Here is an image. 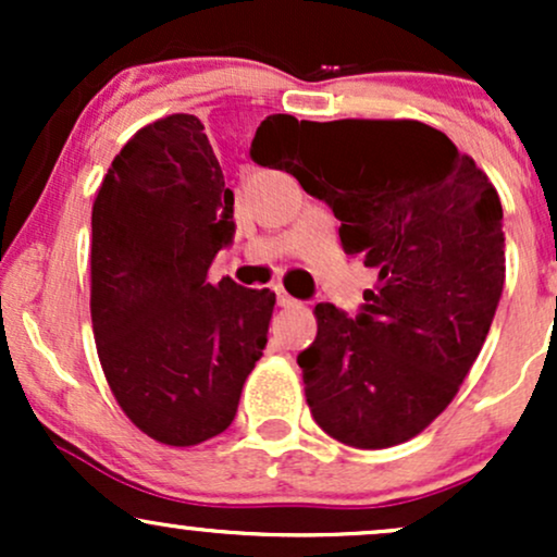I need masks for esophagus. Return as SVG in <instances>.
<instances>
[{
    "instance_id": "1",
    "label": "esophagus",
    "mask_w": 557,
    "mask_h": 557,
    "mask_svg": "<svg viewBox=\"0 0 557 557\" xmlns=\"http://www.w3.org/2000/svg\"><path fill=\"white\" fill-rule=\"evenodd\" d=\"M274 290H277V304L283 306V309H293V306H298V300L287 296V293L283 290V287H274Z\"/></svg>"
}]
</instances>
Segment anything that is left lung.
<instances>
[{"mask_svg": "<svg viewBox=\"0 0 557 557\" xmlns=\"http://www.w3.org/2000/svg\"><path fill=\"white\" fill-rule=\"evenodd\" d=\"M251 157L330 203L345 251L376 270L356 319L317 304V341L298 356L311 417L359 450L417 437L456 398L500 300L495 185L419 120L270 117Z\"/></svg>", "mask_w": 557, "mask_h": 557, "instance_id": "1", "label": "left lung"}]
</instances>
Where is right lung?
Instances as JSON below:
<instances>
[{
    "instance_id": "1",
    "label": "right lung",
    "mask_w": 557,
    "mask_h": 557,
    "mask_svg": "<svg viewBox=\"0 0 557 557\" xmlns=\"http://www.w3.org/2000/svg\"><path fill=\"white\" fill-rule=\"evenodd\" d=\"M233 201L196 114L140 127L96 194V354L125 417L162 445L225 432L267 345L270 287L209 283L216 251L233 240Z\"/></svg>"
}]
</instances>
